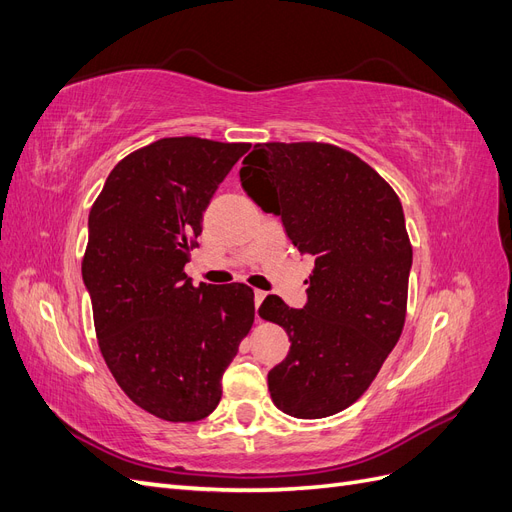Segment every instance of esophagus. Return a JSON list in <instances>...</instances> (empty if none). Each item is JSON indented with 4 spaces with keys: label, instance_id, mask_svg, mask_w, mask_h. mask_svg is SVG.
I'll use <instances>...</instances> for the list:
<instances>
[{
    "label": "esophagus",
    "instance_id": "1",
    "mask_svg": "<svg viewBox=\"0 0 512 512\" xmlns=\"http://www.w3.org/2000/svg\"><path fill=\"white\" fill-rule=\"evenodd\" d=\"M265 297H267V292H262V290H256L254 292V305H256V320H260V316H258V307H260V303L265 301Z\"/></svg>",
    "mask_w": 512,
    "mask_h": 512
}]
</instances>
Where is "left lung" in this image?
Returning <instances> with one entry per match:
<instances>
[{"instance_id":"8db88e82","label":"left lung","mask_w":512,"mask_h":512,"mask_svg":"<svg viewBox=\"0 0 512 512\" xmlns=\"http://www.w3.org/2000/svg\"><path fill=\"white\" fill-rule=\"evenodd\" d=\"M258 207L314 256L307 303L269 294L258 314L290 337L269 371L273 404L297 418L346 410L374 382L406 322L412 245L393 188L329 143H258L239 170ZM307 284V282H305Z\"/></svg>"}]
</instances>
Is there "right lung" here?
<instances>
[{
  "label": "right lung",
  "mask_w": 512,
  "mask_h": 512,
  "mask_svg": "<svg viewBox=\"0 0 512 512\" xmlns=\"http://www.w3.org/2000/svg\"><path fill=\"white\" fill-rule=\"evenodd\" d=\"M247 143L160 138L123 158L89 211L83 282L100 352L138 408L194 423L254 324L245 284L194 286L185 265L203 213Z\"/></svg>",
  "instance_id": "1"
}]
</instances>
